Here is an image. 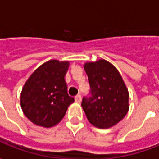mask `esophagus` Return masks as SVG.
I'll use <instances>...</instances> for the list:
<instances>
[{
	"mask_svg": "<svg viewBox=\"0 0 159 159\" xmlns=\"http://www.w3.org/2000/svg\"><path fill=\"white\" fill-rule=\"evenodd\" d=\"M81 100H82V97H81V95H76L75 97V101L76 102V103H80L81 102Z\"/></svg>",
	"mask_w": 159,
	"mask_h": 159,
	"instance_id": "esophagus-1",
	"label": "esophagus"
}]
</instances>
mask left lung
<instances>
[{
  "instance_id": "left-lung-1",
  "label": "left lung",
  "mask_w": 159,
  "mask_h": 159,
  "mask_svg": "<svg viewBox=\"0 0 159 159\" xmlns=\"http://www.w3.org/2000/svg\"><path fill=\"white\" fill-rule=\"evenodd\" d=\"M92 96L81 106L95 127L107 129L119 123L129 110V93L116 67L105 59L85 62Z\"/></svg>"
}]
</instances>
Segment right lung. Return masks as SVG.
I'll return each instance as SVG.
<instances>
[{"instance_id": "right-lung-1", "label": "right lung", "mask_w": 159, "mask_h": 159, "mask_svg": "<svg viewBox=\"0 0 159 159\" xmlns=\"http://www.w3.org/2000/svg\"><path fill=\"white\" fill-rule=\"evenodd\" d=\"M68 66V61L51 59L37 67L25 83L20 105L34 125L45 128L56 125L75 101L67 93L65 81Z\"/></svg>"}]
</instances>
